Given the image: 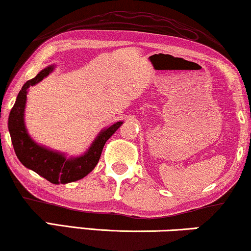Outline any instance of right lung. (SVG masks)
<instances>
[{
	"label": "right lung",
	"mask_w": 251,
	"mask_h": 251,
	"mask_svg": "<svg viewBox=\"0 0 251 251\" xmlns=\"http://www.w3.org/2000/svg\"><path fill=\"white\" fill-rule=\"evenodd\" d=\"M53 71V66H48L40 72L35 77L27 81L17 96L16 102L9 114L8 128L16 155L20 162L28 169L35 171L41 177L52 184H67L87 176L97 166L101 151L108 138L120 128L123 122L101 130L94 143L83 155L67 159L64 154L49 150L36 144L30 138L24 122L27 90L32 85L39 83Z\"/></svg>",
	"instance_id": "1"
}]
</instances>
